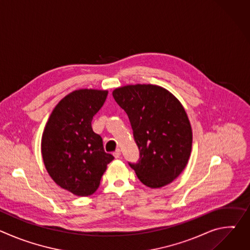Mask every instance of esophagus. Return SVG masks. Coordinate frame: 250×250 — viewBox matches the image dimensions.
Listing matches in <instances>:
<instances>
[{"label": "esophagus", "instance_id": "34e87169", "mask_svg": "<svg viewBox=\"0 0 250 250\" xmlns=\"http://www.w3.org/2000/svg\"><path fill=\"white\" fill-rule=\"evenodd\" d=\"M113 154H114L115 158H120V156H121V150H120V149H117Z\"/></svg>", "mask_w": 250, "mask_h": 250}]
</instances>
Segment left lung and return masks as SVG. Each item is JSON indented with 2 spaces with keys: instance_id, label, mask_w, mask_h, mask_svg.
<instances>
[{
  "instance_id": "obj_1",
  "label": "left lung",
  "mask_w": 250,
  "mask_h": 250,
  "mask_svg": "<svg viewBox=\"0 0 250 250\" xmlns=\"http://www.w3.org/2000/svg\"><path fill=\"white\" fill-rule=\"evenodd\" d=\"M126 113L139 149L129 163L142 184L168 185L185 169L192 149V127L182 104L166 89L151 84L127 85L113 91Z\"/></svg>"
}]
</instances>
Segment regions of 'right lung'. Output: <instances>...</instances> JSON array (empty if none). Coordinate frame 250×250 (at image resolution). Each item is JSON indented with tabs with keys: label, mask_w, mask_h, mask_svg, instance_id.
<instances>
[{
	"label": "right lung",
	"mask_w": 250,
	"mask_h": 250,
	"mask_svg": "<svg viewBox=\"0 0 250 250\" xmlns=\"http://www.w3.org/2000/svg\"><path fill=\"white\" fill-rule=\"evenodd\" d=\"M108 91L80 89L65 96L52 111L42 138L44 166L61 188L80 197L99 188L114 156L105 153L102 137L92 128L93 117Z\"/></svg>",
	"instance_id": "add662e5"
}]
</instances>
